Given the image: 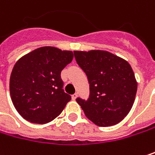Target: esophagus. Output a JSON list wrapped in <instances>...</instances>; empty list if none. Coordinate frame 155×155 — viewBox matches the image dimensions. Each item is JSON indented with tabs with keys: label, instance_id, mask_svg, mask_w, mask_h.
<instances>
[{
	"label": "esophagus",
	"instance_id": "34e87169",
	"mask_svg": "<svg viewBox=\"0 0 155 155\" xmlns=\"http://www.w3.org/2000/svg\"><path fill=\"white\" fill-rule=\"evenodd\" d=\"M77 97H78V94H77V93H74V95H72V98H73L74 100H75V99L77 98Z\"/></svg>",
	"mask_w": 155,
	"mask_h": 155
}]
</instances>
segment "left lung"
I'll list each match as a JSON object with an SVG mask.
<instances>
[{
  "label": "left lung",
  "instance_id": "left-lung-1",
  "mask_svg": "<svg viewBox=\"0 0 155 155\" xmlns=\"http://www.w3.org/2000/svg\"><path fill=\"white\" fill-rule=\"evenodd\" d=\"M74 52L90 83L89 99L78 97L76 102L87 118L97 126L119 123L131 110L137 90L130 64L106 50Z\"/></svg>",
  "mask_w": 155,
  "mask_h": 155
}]
</instances>
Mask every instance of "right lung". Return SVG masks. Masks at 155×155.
I'll list each match as a JSON object with an SVG mask.
<instances>
[{"mask_svg": "<svg viewBox=\"0 0 155 155\" xmlns=\"http://www.w3.org/2000/svg\"><path fill=\"white\" fill-rule=\"evenodd\" d=\"M74 53L55 47H41L20 58L9 79L12 103L25 120L44 124L57 118L71 100L64 92L61 71Z\"/></svg>", "mask_w": 155, "mask_h": 155, "instance_id": "obj_1", "label": "right lung"}]
</instances>
